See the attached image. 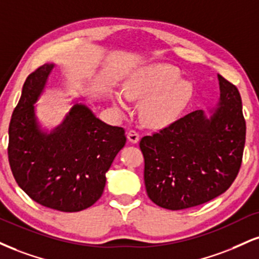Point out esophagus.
<instances>
[{
	"instance_id": "1",
	"label": "esophagus",
	"mask_w": 259,
	"mask_h": 259,
	"mask_svg": "<svg viewBox=\"0 0 259 259\" xmlns=\"http://www.w3.org/2000/svg\"><path fill=\"white\" fill-rule=\"evenodd\" d=\"M126 138L132 143H138L139 140H140V135L135 132V130H130V132L127 133Z\"/></svg>"
}]
</instances>
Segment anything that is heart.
<instances>
[{
    "mask_svg": "<svg viewBox=\"0 0 259 259\" xmlns=\"http://www.w3.org/2000/svg\"><path fill=\"white\" fill-rule=\"evenodd\" d=\"M121 92H113L112 104L119 113L132 110L130 101H141L140 117L146 125L165 127L181 116L191 101V82L180 78L179 71L166 64H153L134 71Z\"/></svg>",
    "mask_w": 259,
    "mask_h": 259,
    "instance_id": "b5f03b06",
    "label": "heart"
}]
</instances>
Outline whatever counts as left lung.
Here are the masks:
<instances>
[{
  "label": "left lung",
  "mask_w": 259,
  "mask_h": 259,
  "mask_svg": "<svg viewBox=\"0 0 259 259\" xmlns=\"http://www.w3.org/2000/svg\"><path fill=\"white\" fill-rule=\"evenodd\" d=\"M216 107L187 114L140 141L149 199L167 210L212 200L232 186L244 153L246 123L235 85L217 74Z\"/></svg>",
  "instance_id": "1"
}]
</instances>
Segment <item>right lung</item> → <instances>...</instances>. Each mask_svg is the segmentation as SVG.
I'll return each instance as SVG.
<instances>
[{
  "label": "right lung",
  "instance_id": "obj_1",
  "mask_svg": "<svg viewBox=\"0 0 259 259\" xmlns=\"http://www.w3.org/2000/svg\"><path fill=\"white\" fill-rule=\"evenodd\" d=\"M54 64L25 80L9 124L8 159L18 186L43 206L77 212L99 200L106 172L126 142L123 127L112 126L92 108L74 102L59 125L47 130L36 116Z\"/></svg>",
  "mask_w": 259,
  "mask_h": 259
}]
</instances>
